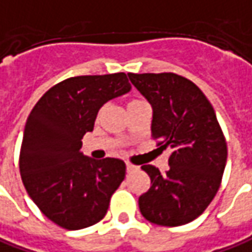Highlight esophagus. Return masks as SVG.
<instances>
[{
    "label": "esophagus",
    "instance_id": "esophagus-1",
    "mask_svg": "<svg viewBox=\"0 0 252 252\" xmlns=\"http://www.w3.org/2000/svg\"><path fill=\"white\" fill-rule=\"evenodd\" d=\"M126 171H128V173H131L132 170L136 169V166H135V164H132V163H129V161H126Z\"/></svg>",
    "mask_w": 252,
    "mask_h": 252
}]
</instances>
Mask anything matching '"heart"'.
<instances>
[{
  "label": "heart",
  "instance_id": "1",
  "mask_svg": "<svg viewBox=\"0 0 252 252\" xmlns=\"http://www.w3.org/2000/svg\"><path fill=\"white\" fill-rule=\"evenodd\" d=\"M136 101H141V100H138V99L131 100V101H129V103H128V104H132V103H136Z\"/></svg>",
  "mask_w": 252,
  "mask_h": 252
}]
</instances>
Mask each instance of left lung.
I'll return each mask as SVG.
<instances>
[{
  "mask_svg": "<svg viewBox=\"0 0 252 252\" xmlns=\"http://www.w3.org/2000/svg\"><path fill=\"white\" fill-rule=\"evenodd\" d=\"M128 76L152 104V138L161 149H171L166 173L142 166L151 188L139 196L141 213L159 226L189 223L212 202L226 166L227 143L215 110L195 83L181 75Z\"/></svg>",
  "mask_w": 252,
  "mask_h": 252,
  "instance_id": "8db88e82",
  "label": "left lung"
}]
</instances>
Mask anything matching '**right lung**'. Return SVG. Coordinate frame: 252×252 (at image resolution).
<instances>
[{"label":"right lung","instance_id":"add662e5","mask_svg":"<svg viewBox=\"0 0 252 252\" xmlns=\"http://www.w3.org/2000/svg\"><path fill=\"white\" fill-rule=\"evenodd\" d=\"M131 89L124 72L72 76L50 88L31 111L23 132L19 171L40 212L66 230L96 224L126 177V163L93 160L81 153L99 109Z\"/></svg>","mask_w":252,"mask_h":252}]
</instances>
